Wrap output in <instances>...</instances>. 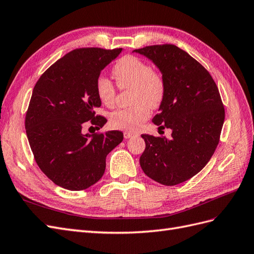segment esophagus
Returning <instances> with one entry per match:
<instances>
[{"label": "esophagus", "instance_id": "esophagus-1", "mask_svg": "<svg viewBox=\"0 0 254 254\" xmlns=\"http://www.w3.org/2000/svg\"><path fill=\"white\" fill-rule=\"evenodd\" d=\"M135 135H136L135 132H131V131H125L124 132V137H125V139H130V137L135 136Z\"/></svg>", "mask_w": 254, "mask_h": 254}]
</instances>
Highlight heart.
I'll list each match as a JSON object with an SVG mask.
<instances>
[{"instance_id":"b5f03b06","label":"heart","mask_w":254,"mask_h":254,"mask_svg":"<svg viewBox=\"0 0 254 254\" xmlns=\"http://www.w3.org/2000/svg\"><path fill=\"white\" fill-rule=\"evenodd\" d=\"M112 72L121 88H131L130 102L132 105L112 112L110 124L118 129L135 130L148 119L150 107L158 108L162 104L166 93L165 79L147 63L131 55L122 57L114 64ZM95 87L102 104L109 108L113 107L117 96L113 82L106 76H99Z\"/></svg>"}]
</instances>
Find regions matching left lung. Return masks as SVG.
<instances>
[{"label": "left lung", "mask_w": 254, "mask_h": 254, "mask_svg": "<svg viewBox=\"0 0 254 254\" xmlns=\"http://www.w3.org/2000/svg\"><path fill=\"white\" fill-rule=\"evenodd\" d=\"M151 60L166 82L159 113L152 119L172 136L142 134L146 147L140 158L143 172L163 186L190 179L209 162L216 149L225 108L212 76L187 52L173 44L134 50Z\"/></svg>", "instance_id": "1"}]
</instances>
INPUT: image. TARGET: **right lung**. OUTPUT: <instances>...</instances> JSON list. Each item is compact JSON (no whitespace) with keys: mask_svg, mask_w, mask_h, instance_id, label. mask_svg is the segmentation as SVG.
Returning <instances> with one entry per match:
<instances>
[{"mask_svg":"<svg viewBox=\"0 0 254 254\" xmlns=\"http://www.w3.org/2000/svg\"><path fill=\"white\" fill-rule=\"evenodd\" d=\"M123 49H76L45 71L33 90L25 117L30 148L40 170L57 186L81 190L102 178L106 157L123 132L83 133L86 122L103 127L96 80ZM99 129V128H98Z\"/></svg>","mask_w":254,"mask_h":254,"instance_id":"right-lung-1","label":"right lung"}]
</instances>
